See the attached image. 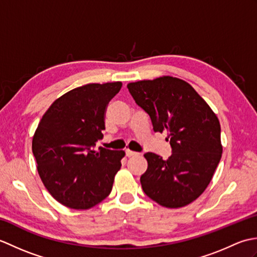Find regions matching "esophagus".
Returning a JSON list of instances; mask_svg holds the SVG:
<instances>
[{
  "label": "esophagus",
  "instance_id": "esophagus-1",
  "mask_svg": "<svg viewBox=\"0 0 257 257\" xmlns=\"http://www.w3.org/2000/svg\"><path fill=\"white\" fill-rule=\"evenodd\" d=\"M125 156H127L128 158H133V157H138L139 154H138V152H135V151L127 149V150H125Z\"/></svg>",
  "mask_w": 257,
  "mask_h": 257
}]
</instances>
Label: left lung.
<instances>
[{"label":"left lung","instance_id":"1","mask_svg":"<svg viewBox=\"0 0 257 257\" xmlns=\"http://www.w3.org/2000/svg\"><path fill=\"white\" fill-rule=\"evenodd\" d=\"M134 99L149 114L156 133H168L172 155L167 160L147 152L141 176L144 192L165 207L190 204L210 184L222 157L219 118L187 81L172 76L127 85Z\"/></svg>","mask_w":257,"mask_h":257}]
</instances>
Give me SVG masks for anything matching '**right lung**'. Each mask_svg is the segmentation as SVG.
Listing matches in <instances>:
<instances>
[{"mask_svg": "<svg viewBox=\"0 0 257 257\" xmlns=\"http://www.w3.org/2000/svg\"><path fill=\"white\" fill-rule=\"evenodd\" d=\"M121 81L87 84L67 91L43 114L32 141L37 171L48 192L74 210H88L111 192L124 151L101 148L105 114Z\"/></svg>", "mask_w": 257, "mask_h": 257, "instance_id": "add662e5", "label": "right lung"}]
</instances>
